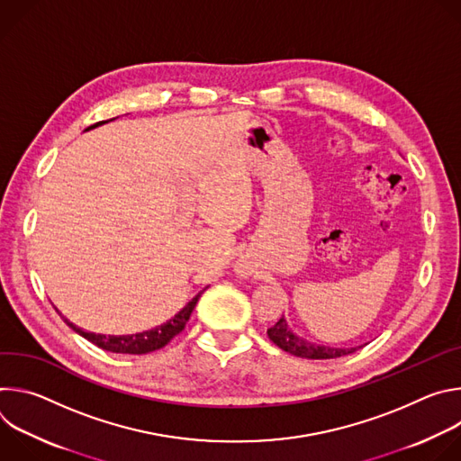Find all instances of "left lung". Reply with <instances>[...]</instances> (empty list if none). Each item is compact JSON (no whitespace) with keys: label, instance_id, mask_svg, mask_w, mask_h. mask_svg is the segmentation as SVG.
<instances>
[{"label":"left lung","instance_id":"obj_1","mask_svg":"<svg viewBox=\"0 0 461 461\" xmlns=\"http://www.w3.org/2000/svg\"><path fill=\"white\" fill-rule=\"evenodd\" d=\"M268 338L285 352L297 357H304V359H336V357H343L356 352V348H336V347H326V345H315L312 341L299 338L288 326L285 315L270 328Z\"/></svg>","mask_w":461,"mask_h":461}]
</instances>
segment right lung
<instances>
[{
	"label": "right lung",
	"instance_id": "1",
	"mask_svg": "<svg viewBox=\"0 0 461 461\" xmlns=\"http://www.w3.org/2000/svg\"><path fill=\"white\" fill-rule=\"evenodd\" d=\"M102 123H105V122H98V123L87 127L86 131H89V129H93V127H98V125H102ZM206 288H208V286H206ZM206 288H204V290H206ZM204 290H203V292H204ZM203 292L196 294V295H194L178 313H175V317H171L169 321H166V322H162V324L151 328V330L139 332V334L104 336V334L86 332V330H82L80 326L73 324L69 319H65V317H63V321L68 322L77 334H80L82 338H86L87 341H91L93 345H96L98 348H104V350H107V352H114V354H137V356H140V354H149V352H155V350L166 347L176 334H180V332L184 330V326H185V322H187V319H189V315H191L194 304L199 303Z\"/></svg>",
	"mask_w": 461,
	"mask_h": 461
}]
</instances>
